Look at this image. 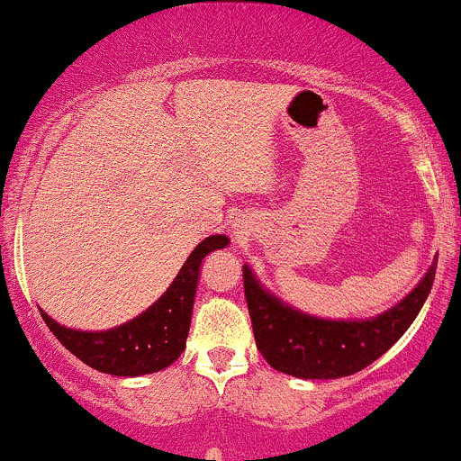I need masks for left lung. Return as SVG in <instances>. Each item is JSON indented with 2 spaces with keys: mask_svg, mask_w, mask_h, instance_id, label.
Segmentation results:
<instances>
[{
  "mask_svg": "<svg viewBox=\"0 0 461 461\" xmlns=\"http://www.w3.org/2000/svg\"><path fill=\"white\" fill-rule=\"evenodd\" d=\"M438 261L418 285L374 319L331 321L284 303L244 266V292L257 349L270 367L294 378L330 380L351 375L378 360L409 330L427 301Z\"/></svg>",
  "mask_w": 461,
  "mask_h": 461,
  "instance_id": "obj_1",
  "label": "left lung"
}]
</instances>
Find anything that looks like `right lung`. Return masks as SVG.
<instances>
[{"mask_svg":"<svg viewBox=\"0 0 461 461\" xmlns=\"http://www.w3.org/2000/svg\"><path fill=\"white\" fill-rule=\"evenodd\" d=\"M229 246L226 235H211L193 249L165 294L136 319L105 331L72 330L41 310L50 331L77 358L92 369L112 375H145L169 367L186 348L193 301L202 259Z\"/></svg>","mask_w":461,"mask_h":461,"instance_id":"obj_1","label":"right lung"}]
</instances>
